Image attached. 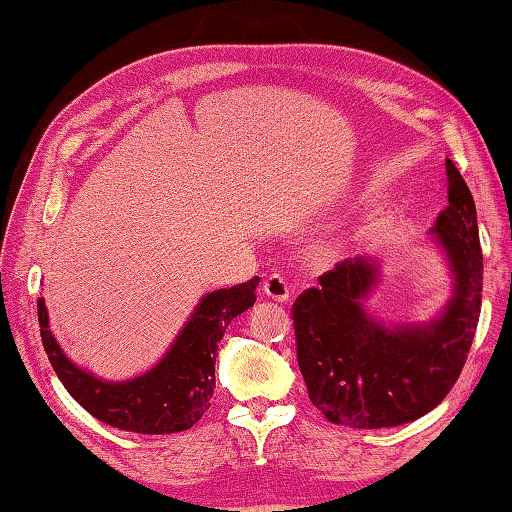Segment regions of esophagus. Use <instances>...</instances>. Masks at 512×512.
I'll return each mask as SVG.
<instances>
[{"mask_svg": "<svg viewBox=\"0 0 512 512\" xmlns=\"http://www.w3.org/2000/svg\"><path fill=\"white\" fill-rule=\"evenodd\" d=\"M262 290H265L269 299H273L277 303H284L290 299V286L282 273H271L267 280L262 282Z\"/></svg>", "mask_w": 512, "mask_h": 512, "instance_id": "esophagus-1", "label": "esophagus"}]
</instances>
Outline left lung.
<instances>
[{"label": "left lung", "mask_w": 512, "mask_h": 512, "mask_svg": "<svg viewBox=\"0 0 512 512\" xmlns=\"http://www.w3.org/2000/svg\"><path fill=\"white\" fill-rule=\"evenodd\" d=\"M446 175L448 207L433 230L451 260L455 294L438 320L386 329L369 318L361 299L378 269L367 258L339 262L292 305L299 369L309 399L331 423H410L440 404L466 365L480 316L483 252L468 183L451 160Z\"/></svg>", "instance_id": "8db88e82"}]
</instances>
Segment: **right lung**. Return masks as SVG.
Wrapping results in <instances>:
<instances>
[{
	"mask_svg": "<svg viewBox=\"0 0 512 512\" xmlns=\"http://www.w3.org/2000/svg\"><path fill=\"white\" fill-rule=\"evenodd\" d=\"M258 282L252 277L207 294L164 359L128 382H102L72 365L49 329L44 299H38L42 346L66 391L98 421L134 433L185 431L211 406L218 344L230 320L256 303Z\"/></svg>",
	"mask_w": 512,
	"mask_h": 512,
	"instance_id": "obj_1",
	"label": "right lung"
}]
</instances>
